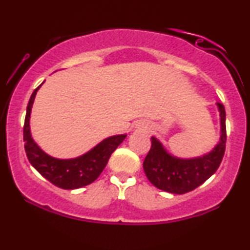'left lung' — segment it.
I'll list each match as a JSON object with an SVG mask.
<instances>
[{"label": "left lung", "instance_id": "obj_1", "mask_svg": "<svg viewBox=\"0 0 250 250\" xmlns=\"http://www.w3.org/2000/svg\"><path fill=\"white\" fill-rule=\"evenodd\" d=\"M220 111L221 136L213 150L194 159H179L166 150L162 143L151 136V147L143 161L148 180L156 188L173 194H185L206 182L219 168L226 150V110L217 103Z\"/></svg>", "mask_w": 250, "mask_h": 250}]
</instances>
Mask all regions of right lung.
Segmentation results:
<instances>
[{
	"instance_id": "1",
	"label": "right lung",
	"mask_w": 250,
	"mask_h": 250,
	"mask_svg": "<svg viewBox=\"0 0 250 250\" xmlns=\"http://www.w3.org/2000/svg\"><path fill=\"white\" fill-rule=\"evenodd\" d=\"M41 85L42 84H40L31 94L27 105V114H25L23 125V140L28 160L44 179L55 185L56 187L62 189H77L90 185L100 176V174L107 166L110 155L121 145L127 135H115V136L104 139L88 153L75 159L61 160L49 156L34 142L29 125L31 107H33L37 90Z\"/></svg>"
}]
</instances>
